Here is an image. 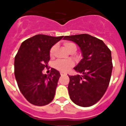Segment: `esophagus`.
Segmentation results:
<instances>
[{
	"label": "esophagus",
	"mask_w": 126,
	"mask_h": 126,
	"mask_svg": "<svg viewBox=\"0 0 126 126\" xmlns=\"http://www.w3.org/2000/svg\"><path fill=\"white\" fill-rule=\"evenodd\" d=\"M60 74H61V76H64V75H66V74L63 72H60Z\"/></svg>",
	"instance_id": "esophagus-1"
}]
</instances>
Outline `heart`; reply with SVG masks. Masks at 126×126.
<instances>
[{"instance_id":"1","label":"heart","mask_w":126,"mask_h":126,"mask_svg":"<svg viewBox=\"0 0 126 126\" xmlns=\"http://www.w3.org/2000/svg\"><path fill=\"white\" fill-rule=\"evenodd\" d=\"M64 45H65V48L67 49L68 51L69 50L70 48H72L74 46H76L74 43H72V42H65ZM55 48H56V46H53L51 48L50 50V56L53 55ZM73 66H74V61L71 60H59V61H57L54 64L55 68L62 72H67Z\"/></svg>"}]
</instances>
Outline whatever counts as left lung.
I'll use <instances>...</instances> for the list:
<instances>
[{
    "instance_id": "obj_1",
    "label": "left lung",
    "mask_w": 126,
    "mask_h": 126,
    "mask_svg": "<svg viewBox=\"0 0 126 126\" xmlns=\"http://www.w3.org/2000/svg\"><path fill=\"white\" fill-rule=\"evenodd\" d=\"M63 39L76 43L83 56L74 68L82 75L69 76L70 98L79 106L89 107L101 99L108 87L113 69L111 51L102 40L87 34Z\"/></svg>"
}]
</instances>
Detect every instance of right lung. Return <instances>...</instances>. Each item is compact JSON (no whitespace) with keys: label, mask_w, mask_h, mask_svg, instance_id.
<instances>
[{"label":"right lung","mask_w":126,"mask_h":126,"mask_svg":"<svg viewBox=\"0 0 126 126\" xmlns=\"http://www.w3.org/2000/svg\"><path fill=\"white\" fill-rule=\"evenodd\" d=\"M63 37L34 36L22 42L15 58V76L19 89L34 105H47L54 97L61 75L53 68L48 76L42 70L50 60V48Z\"/></svg>","instance_id":"right-lung-1"}]
</instances>
